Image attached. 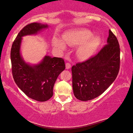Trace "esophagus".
Masks as SVG:
<instances>
[{"mask_svg": "<svg viewBox=\"0 0 133 133\" xmlns=\"http://www.w3.org/2000/svg\"><path fill=\"white\" fill-rule=\"evenodd\" d=\"M65 66H66V69L68 70V69L71 68V65L70 63H66V65H65Z\"/></svg>", "mask_w": 133, "mask_h": 133, "instance_id": "34e87169", "label": "esophagus"}]
</instances>
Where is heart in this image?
<instances>
[{
    "label": "heart",
    "mask_w": 133,
    "mask_h": 133,
    "mask_svg": "<svg viewBox=\"0 0 133 133\" xmlns=\"http://www.w3.org/2000/svg\"><path fill=\"white\" fill-rule=\"evenodd\" d=\"M92 36V32L87 29L70 31L62 36L63 41L58 38L53 39L52 45L61 51L66 50L65 43L71 46L81 45L77 51L78 57L81 59H87L95 53L101 43V40L99 37H91Z\"/></svg>",
    "instance_id": "obj_1"
}]
</instances>
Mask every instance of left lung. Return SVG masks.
I'll list each match as a JSON object with an SVG mask.
<instances>
[{
	"label": "left lung",
	"instance_id": "left-lung-1",
	"mask_svg": "<svg viewBox=\"0 0 133 133\" xmlns=\"http://www.w3.org/2000/svg\"><path fill=\"white\" fill-rule=\"evenodd\" d=\"M117 37L109 30L107 45L97 55L72 66L74 96L82 101L95 99L115 81L120 68V48Z\"/></svg>",
	"mask_w": 133,
	"mask_h": 133
}]
</instances>
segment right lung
<instances>
[{
  "mask_svg": "<svg viewBox=\"0 0 133 133\" xmlns=\"http://www.w3.org/2000/svg\"><path fill=\"white\" fill-rule=\"evenodd\" d=\"M48 28V25L37 22L26 25L17 34L11 50L14 81L28 97L39 102L48 101L53 95L54 85L65 69V62L62 58L45 56L39 63L30 65L22 57L21 46L23 36L37 34Z\"/></svg>",
  "mask_w": 133,
  "mask_h": 133,
  "instance_id": "1",
  "label": "right lung"
}]
</instances>
